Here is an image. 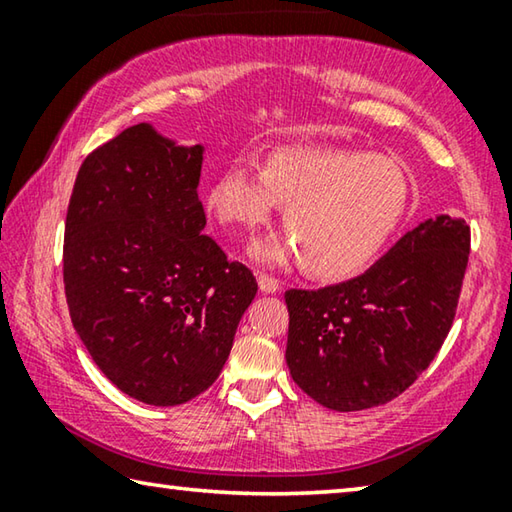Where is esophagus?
I'll return each mask as SVG.
<instances>
[{"instance_id":"1","label":"esophagus","mask_w":512,"mask_h":512,"mask_svg":"<svg viewBox=\"0 0 512 512\" xmlns=\"http://www.w3.org/2000/svg\"><path fill=\"white\" fill-rule=\"evenodd\" d=\"M257 284H259V291H262V293H277V291H280V282H277L273 275L259 273Z\"/></svg>"}]
</instances>
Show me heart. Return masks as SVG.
I'll list each match as a JSON object with an SVG mask.
<instances>
[{"mask_svg": "<svg viewBox=\"0 0 512 512\" xmlns=\"http://www.w3.org/2000/svg\"><path fill=\"white\" fill-rule=\"evenodd\" d=\"M225 228L253 232L277 205H287L291 235H271L250 246L259 264L302 259L318 280L339 282L366 271L384 253L411 205V180L391 158L329 146H280L264 169L232 160L205 196Z\"/></svg>", "mask_w": 512, "mask_h": 512, "instance_id": "1", "label": "heart"}]
</instances>
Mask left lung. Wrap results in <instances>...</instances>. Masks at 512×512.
<instances>
[{"label": "left lung", "mask_w": 512, "mask_h": 512, "mask_svg": "<svg viewBox=\"0 0 512 512\" xmlns=\"http://www.w3.org/2000/svg\"><path fill=\"white\" fill-rule=\"evenodd\" d=\"M467 255V223L438 214L354 280L284 293L293 381L341 413L395 400L429 368L452 329Z\"/></svg>", "instance_id": "obj_1"}]
</instances>
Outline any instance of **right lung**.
<instances>
[{"instance_id": "1", "label": "right lung", "mask_w": 512, "mask_h": 512, "mask_svg": "<svg viewBox=\"0 0 512 512\" xmlns=\"http://www.w3.org/2000/svg\"><path fill=\"white\" fill-rule=\"evenodd\" d=\"M203 144L137 124L81 164L65 221L69 316L99 370L151 406L201 395L223 370L257 282L203 235Z\"/></svg>"}]
</instances>
